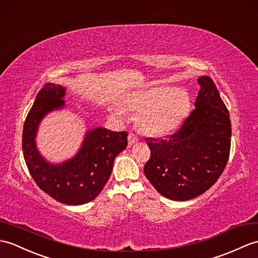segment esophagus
<instances>
[{"mask_svg": "<svg viewBox=\"0 0 258 258\" xmlns=\"http://www.w3.org/2000/svg\"><path fill=\"white\" fill-rule=\"evenodd\" d=\"M127 141H128V146L134 145L135 143L139 142V136H137V135L134 134V133H130V134H128V137H127Z\"/></svg>", "mask_w": 258, "mask_h": 258, "instance_id": "obj_1", "label": "esophagus"}]
</instances>
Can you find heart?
Wrapping results in <instances>:
<instances>
[{
    "instance_id": "b5f03b06",
    "label": "heart",
    "mask_w": 258,
    "mask_h": 258,
    "mask_svg": "<svg viewBox=\"0 0 258 258\" xmlns=\"http://www.w3.org/2000/svg\"><path fill=\"white\" fill-rule=\"evenodd\" d=\"M128 107L139 114V124L144 133L165 136L175 132L187 116L189 97L181 89L156 87L136 94L128 100ZM116 117L123 116L121 109H114Z\"/></svg>"
}]
</instances>
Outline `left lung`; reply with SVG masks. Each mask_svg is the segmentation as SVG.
Listing matches in <instances>:
<instances>
[{
	"label": "left lung",
	"instance_id": "left-lung-1",
	"mask_svg": "<svg viewBox=\"0 0 258 258\" xmlns=\"http://www.w3.org/2000/svg\"><path fill=\"white\" fill-rule=\"evenodd\" d=\"M195 109L166 139H146L151 158L144 173L160 195L184 201L206 192L225 168L231 149V119L215 83L198 79Z\"/></svg>",
	"mask_w": 258,
	"mask_h": 258
}]
</instances>
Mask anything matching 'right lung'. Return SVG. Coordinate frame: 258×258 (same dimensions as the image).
Here are the masks:
<instances>
[{
  "label": "right lung",
  "mask_w": 258,
  "mask_h": 258,
  "mask_svg": "<svg viewBox=\"0 0 258 258\" xmlns=\"http://www.w3.org/2000/svg\"><path fill=\"white\" fill-rule=\"evenodd\" d=\"M64 88L46 83L36 95L23 128V154L36 184L52 199L68 206L83 205L99 196L111 176L113 163L127 146L126 132L89 131L80 152L62 165L46 163L35 146L37 126L48 112L63 105Z\"/></svg>",
  "instance_id": "obj_1"
}]
</instances>
